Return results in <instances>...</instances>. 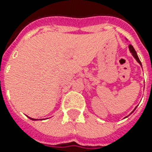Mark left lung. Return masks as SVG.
Masks as SVG:
<instances>
[{
    "instance_id": "left-lung-1",
    "label": "left lung",
    "mask_w": 152,
    "mask_h": 152,
    "mask_svg": "<svg viewBox=\"0 0 152 152\" xmlns=\"http://www.w3.org/2000/svg\"><path fill=\"white\" fill-rule=\"evenodd\" d=\"M129 50H130V52L132 53V55L134 56V57L136 59V61L141 65V62H140V59H139V57H138V56H137V53H136V51H135V50L134 49V47H133V45H129Z\"/></svg>"
}]
</instances>
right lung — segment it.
<instances>
[{"mask_svg": "<svg viewBox=\"0 0 152 152\" xmlns=\"http://www.w3.org/2000/svg\"><path fill=\"white\" fill-rule=\"evenodd\" d=\"M30 119H32V120H36V119H34V118H29Z\"/></svg>", "mask_w": 152, "mask_h": 152, "instance_id": "add662e5", "label": "right lung"}]
</instances>
